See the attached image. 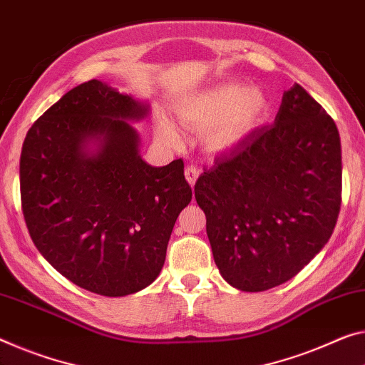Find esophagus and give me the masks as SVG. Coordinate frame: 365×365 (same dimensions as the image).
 <instances>
[{"instance_id": "esophagus-1", "label": "esophagus", "mask_w": 365, "mask_h": 365, "mask_svg": "<svg viewBox=\"0 0 365 365\" xmlns=\"http://www.w3.org/2000/svg\"><path fill=\"white\" fill-rule=\"evenodd\" d=\"M199 173H200V170L195 165H189L187 168H186V171H184V175H186V179H187V182L190 184V186L194 187V184H195V181H197V178H199Z\"/></svg>"}]
</instances>
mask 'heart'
<instances>
[{
  "label": "heart",
  "mask_w": 365,
  "mask_h": 365,
  "mask_svg": "<svg viewBox=\"0 0 365 365\" xmlns=\"http://www.w3.org/2000/svg\"><path fill=\"white\" fill-rule=\"evenodd\" d=\"M271 101L262 89L241 83L205 89L178 109V119L184 127L202 133L204 147L210 153L233 150L267 119ZM160 138L178 145L179 135L166 120L156 127Z\"/></svg>",
  "instance_id": "obj_1"
}]
</instances>
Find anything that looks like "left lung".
Returning a JSON list of instances; mask_svg holds the SVG:
<instances>
[{
  "instance_id": "obj_1",
  "label": "left lung",
  "mask_w": 365,
  "mask_h": 365,
  "mask_svg": "<svg viewBox=\"0 0 365 365\" xmlns=\"http://www.w3.org/2000/svg\"><path fill=\"white\" fill-rule=\"evenodd\" d=\"M341 178L338 127L294 85L274 124L256 128L195 182L223 279L262 292L297 276L331 238Z\"/></svg>"
}]
</instances>
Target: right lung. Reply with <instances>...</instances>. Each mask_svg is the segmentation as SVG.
<instances>
[{
    "label": "right lung",
    "instance_id": "obj_1",
    "mask_svg": "<svg viewBox=\"0 0 365 365\" xmlns=\"http://www.w3.org/2000/svg\"><path fill=\"white\" fill-rule=\"evenodd\" d=\"M147 114L148 106L91 80L43 112L22 145L21 202L34 245L61 276L104 297L158 277L192 199L181 158L161 168L140 158L127 120Z\"/></svg>",
    "mask_w": 365,
    "mask_h": 365
}]
</instances>
